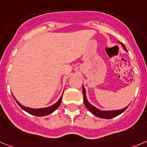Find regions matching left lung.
I'll list each match as a JSON object with an SVG mask.
<instances>
[{"label": "left lung", "mask_w": 147, "mask_h": 147, "mask_svg": "<svg viewBox=\"0 0 147 147\" xmlns=\"http://www.w3.org/2000/svg\"><path fill=\"white\" fill-rule=\"evenodd\" d=\"M123 47L125 49V50H127L126 49V47L125 46L123 45V43H121ZM83 95H84V105L86 106V108L89 109L90 112L92 113L94 115L97 116L98 118H106V119H111V118H114V117H116V116L119 115L120 114H121L122 112H124L126 109H127V107L123 108L122 109H120V110H115V111H101V110H99L97 108H95V107H93L92 105L89 104L88 100H86V90L84 89V86H83Z\"/></svg>", "instance_id": "left-lung-1"}]
</instances>
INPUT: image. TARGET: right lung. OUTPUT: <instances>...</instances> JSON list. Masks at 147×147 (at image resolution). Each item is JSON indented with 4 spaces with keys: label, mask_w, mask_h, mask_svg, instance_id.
Wrapping results in <instances>:
<instances>
[{
    "label": "right lung",
    "mask_w": 147,
    "mask_h": 147,
    "mask_svg": "<svg viewBox=\"0 0 147 147\" xmlns=\"http://www.w3.org/2000/svg\"><path fill=\"white\" fill-rule=\"evenodd\" d=\"M15 101L17 102V104L20 106V108L22 109H24V111H26V112H28L29 114L33 115L39 116V117H40V116H45L47 115L51 114L52 112H53L55 110H56V109H58V107H59L61 101H62V96L60 98L58 101L57 102V103H55L54 105H52L49 107H47V108H42V109H32V108H29V107H24V106L21 105L15 98Z\"/></svg>",
    "instance_id": "obj_1"
}]
</instances>
